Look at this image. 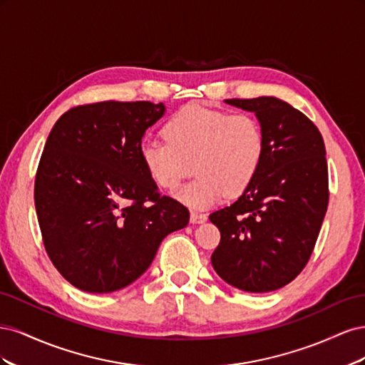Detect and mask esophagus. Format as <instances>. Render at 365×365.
Masks as SVG:
<instances>
[{
    "label": "esophagus",
    "mask_w": 365,
    "mask_h": 365,
    "mask_svg": "<svg viewBox=\"0 0 365 365\" xmlns=\"http://www.w3.org/2000/svg\"><path fill=\"white\" fill-rule=\"evenodd\" d=\"M207 220V215L204 213H197V212H192L190 213V222L192 224H202Z\"/></svg>",
    "instance_id": "esophagus-1"
}]
</instances>
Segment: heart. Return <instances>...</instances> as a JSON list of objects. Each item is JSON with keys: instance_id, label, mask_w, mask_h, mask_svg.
<instances>
[{"instance_id": "heart-1", "label": "heart", "mask_w": 365, "mask_h": 365, "mask_svg": "<svg viewBox=\"0 0 365 365\" xmlns=\"http://www.w3.org/2000/svg\"><path fill=\"white\" fill-rule=\"evenodd\" d=\"M163 135L165 141H141V163L152 182L165 192L175 190L193 165L197 176L175 195L193 210L244 193L264 157L263 128L248 113L187 105L165 121Z\"/></svg>"}]
</instances>
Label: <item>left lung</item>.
Wrapping results in <instances>:
<instances>
[{"instance_id":"obj_1","label":"left lung","mask_w":365,"mask_h":365,"mask_svg":"<svg viewBox=\"0 0 365 365\" xmlns=\"http://www.w3.org/2000/svg\"><path fill=\"white\" fill-rule=\"evenodd\" d=\"M225 102L256 114L264 157L239 200L210 215L220 231L212 264L237 289L271 292L291 283L314 251L329 204L324 141L311 120L277 97Z\"/></svg>"}]
</instances>
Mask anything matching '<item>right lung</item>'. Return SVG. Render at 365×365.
Instances as JSON below:
<instances>
[{
    "label": "right lung",
    "mask_w": 365,
    "mask_h": 365,
    "mask_svg": "<svg viewBox=\"0 0 365 365\" xmlns=\"http://www.w3.org/2000/svg\"><path fill=\"white\" fill-rule=\"evenodd\" d=\"M163 103L98 102L71 108L54 123L35 180L43 247L56 269L85 292L135 282L163 239L190 213L161 196L140 158Z\"/></svg>",
    "instance_id": "1"
}]
</instances>
